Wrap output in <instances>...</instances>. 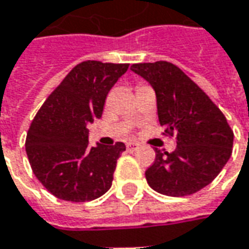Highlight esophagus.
Returning <instances> with one entry per match:
<instances>
[{
  "instance_id": "34e87169",
  "label": "esophagus",
  "mask_w": 249,
  "mask_h": 249,
  "mask_svg": "<svg viewBox=\"0 0 249 249\" xmlns=\"http://www.w3.org/2000/svg\"><path fill=\"white\" fill-rule=\"evenodd\" d=\"M138 147H139V143H136V142H128L126 143V150L129 151V153L135 151Z\"/></svg>"
}]
</instances>
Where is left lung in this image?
Returning a JSON list of instances; mask_svg holds the SVG:
<instances>
[{
    "label": "left lung",
    "instance_id": "left-lung-1",
    "mask_svg": "<svg viewBox=\"0 0 249 249\" xmlns=\"http://www.w3.org/2000/svg\"><path fill=\"white\" fill-rule=\"evenodd\" d=\"M133 73L153 87L160 124L176 138L172 153L156 149L146 171L147 183L157 193L184 197L204 189L218 176L231 156L233 131L208 95L169 62L136 63Z\"/></svg>",
    "mask_w": 249,
    "mask_h": 249
}]
</instances>
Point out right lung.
Returning <instances> with one entry per match:
<instances>
[{"label": "right lung", "mask_w": 249, "mask_h": 249, "mask_svg": "<svg viewBox=\"0 0 249 249\" xmlns=\"http://www.w3.org/2000/svg\"><path fill=\"white\" fill-rule=\"evenodd\" d=\"M126 63L87 60L74 67L41 106L26 138L31 169L49 193L65 201L95 200L111 187L123 142L88 144V125L100 118L108 90Z\"/></svg>", "instance_id": "1"}]
</instances>
